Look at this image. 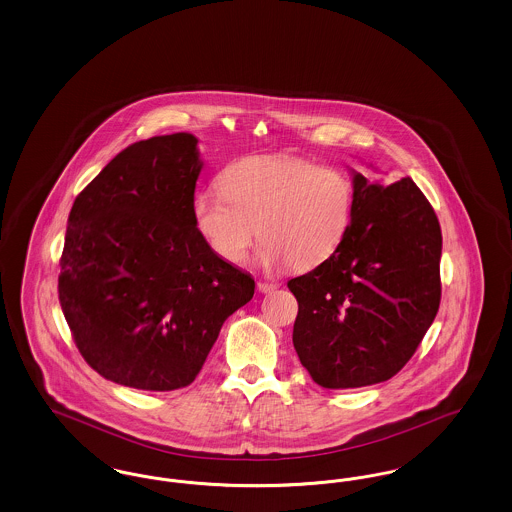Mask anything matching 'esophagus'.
<instances>
[{"mask_svg":"<svg viewBox=\"0 0 512 512\" xmlns=\"http://www.w3.org/2000/svg\"><path fill=\"white\" fill-rule=\"evenodd\" d=\"M276 288H278V286H276V284H274V282H261V280H259V282H257V290H259V292H261V293L274 292V290H276Z\"/></svg>","mask_w":512,"mask_h":512,"instance_id":"obj_1","label":"esophagus"}]
</instances>
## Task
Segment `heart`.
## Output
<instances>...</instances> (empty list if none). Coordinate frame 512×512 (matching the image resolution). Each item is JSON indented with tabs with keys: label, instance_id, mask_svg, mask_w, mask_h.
<instances>
[{
	"label": "heart",
	"instance_id": "heart-1",
	"mask_svg": "<svg viewBox=\"0 0 512 512\" xmlns=\"http://www.w3.org/2000/svg\"><path fill=\"white\" fill-rule=\"evenodd\" d=\"M219 190L195 195L192 219L209 249L232 265L259 234L265 267H318L338 251L355 209L347 172L299 155L232 161L219 174Z\"/></svg>",
	"mask_w": 512,
	"mask_h": 512
}]
</instances>
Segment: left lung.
<instances>
[{"mask_svg": "<svg viewBox=\"0 0 512 512\" xmlns=\"http://www.w3.org/2000/svg\"><path fill=\"white\" fill-rule=\"evenodd\" d=\"M338 251L288 282L299 311L293 347L322 388L386 382L409 363L438 315L441 228L413 180L390 186L361 172Z\"/></svg>", "mask_w": 512, "mask_h": 512, "instance_id": "left-lung-1", "label": "left lung"}]
</instances>
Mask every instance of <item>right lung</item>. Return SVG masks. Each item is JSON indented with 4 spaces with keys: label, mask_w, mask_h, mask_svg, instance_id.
<instances>
[{
    "label": "right lung",
    "mask_w": 512,
    "mask_h": 512,
    "mask_svg": "<svg viewBox=\"0 0 512 512\" xmlns=\"http://www.w3.org/2000/svg\"><path fill=\"white\" fill-rule=\"evenodd\" d=\"M195 146L178 132L122 149L67 220L63 315L84 361L126 388L190 386L224 320L255 293V280L195 230Z\"/></svg>",
    "instance_id": "right-lung-1"
}]
</instances>
